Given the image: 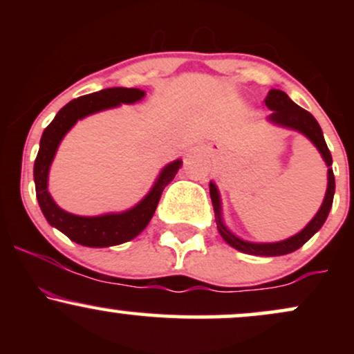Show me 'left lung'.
Returning <instances> with one entry per match:
<instances>
[{"label":"left lung","instance_id":"1","mask_svg":"<svg viewBox=\"0 0 354 354\" xmlns=\"http://www.w3.org/2000/svg\"><path fill=\"white\" fill-rule=\"evenodd\" d=\"M268 109H271V115L266 118L270 123L276 126H281V128L293 129V131L301 133L303 136H306L313 145L316 146L321 158L324 160V163L328 166V188L326 194H324V200L321 203L318 213L313 216V219L308 223L304 228L296 233L295 236L283 239V241L276 243H253L246 241V239L236 236L234 233H231L228 226L223 221V213H221V198H219V191L213 181L209 183V196L213 201L214 208V216H216V226L221 238L228 243L230 246H233L234 250L241 251V253L253 254V256H283L288 253H293V251L301 248L304 243L310 239L313 234L318 233L321 226L326 221L328 214L333 206V196H335V174H333V158L330 149H328L326 141H324L323 131H321L318 121L315 120V116L311 113H308L306 109L291 101L290 96L281 89H270L266 100H265Z\"/></svg>","mask_w":354,"mask_h":354}]
</instances>
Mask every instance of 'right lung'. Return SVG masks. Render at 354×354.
<instances>
[{
	"label": "right lung",
	"mask_w": 354,
	"mask_h": 354,
	"mask_svg": "<svg viewBox=\"0 0 354 354\" xmlns=\"http://www.w3.org/2000/svg\"><path fill=\"white\" fill-rule=\"evenodd\" d=\"M146 93L138 88H106L91 95L80 96L63 106L55 116V120L46 126L39 141V151L35 160V188L39 208L44 218L53 228L66 234L71 241L89 248H108L136 238L151 221L161 193L181 168L183 161L174 160L168 163L158 174L156 181L148 191V194L133 208L121 213H106L98 216H80L61 209L48 191V174L58 146L66 133L89 115L118 108L120 104H133L145 98Z\"/></svg>",
	"instance_id": "add662e5"
}]
</instances>
